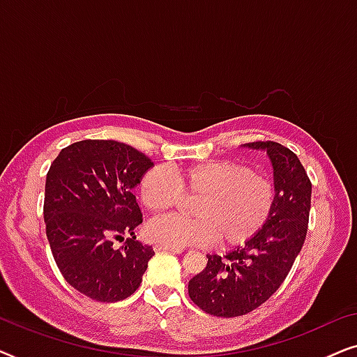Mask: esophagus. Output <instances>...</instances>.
Masks as SVG:
<instances>
[{"instance_id": "obj_1", "label": "esophagus", "mask_w": 357, "mask_h": 357, "mask_svg": "<svg viewBox=\"0 0 357 357\" xmlns=\"http://www.w3.org/2000/svg\"><path fill=\"white\" fill-rule=\"evenodd\" d=\"M155 252H174V253H183V248H178V247H167V245H155L154 247Z\"/></svg>"}]
</instances>
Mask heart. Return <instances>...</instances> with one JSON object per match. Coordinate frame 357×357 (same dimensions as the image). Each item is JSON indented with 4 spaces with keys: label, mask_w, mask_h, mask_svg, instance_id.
Segmentation results:
<instances>
[{
    "label": "heart",
    "mask_w": 357,
    "mask_h": 357,
    "mask_svg": "<svg viewBox=\"0 0 357 357\" xmlns=\"http://www.w3.org/2000/svg\"><path fill=\"white\" fill-rule=\"evenodd\" d=\"M198 195L193 219L160 216L148 222L146 237L158 245H208L218 237L226 247L241 245L261 231L276 204V187L265 175L236 160L185 165L172 175L164 167L146 170L138 197L149 213H164L180 195Z\"/></svg>",
    "instance_id": "1"
}]
</instances>
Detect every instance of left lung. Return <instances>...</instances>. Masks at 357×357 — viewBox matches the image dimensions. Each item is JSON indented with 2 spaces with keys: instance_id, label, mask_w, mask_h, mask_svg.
I'll return each mask as SVG.
<instances>
[{
  "instance_id": "left-lung-1",
  "label": "left lung",
  "mask_w": 357,
  "mask_h": 357,
  "mask_svg": "<svg viewBox=\"0 0 357 357\" xmlns=\"http://www.w3.org/2000/svg\"><path fill=\"white\" fill-rule=\"evenodd\" d=\"M243 148L266 151L273 165L276 204L261 231L243 247L206 255L202 273L188 282V296L214 317H238L255 310L278 291L291 271L307 236L312 183L291 149L275 141H255Z\"/></svg>"
}]
</instances>
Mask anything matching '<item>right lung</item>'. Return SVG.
Listing matches in <instances>:
<instances>
[{
	"label": "right lung",
	"instance_id": "1",
	"mask_svg": "<svg viewBox=\"0 0 357 357\" xmlns=\"http://www.w3.org/2000/svg\"><path fill=\"white\" fill-rule=\"evenodd\" d=\"M153 160L114 139H84L61 149L45 182L43 219L58 270L70 286L99 302L138 289L153 247L136 241L143 222L133 188ZM126 243L116 249L115 240Z\"/></svg>",
	"mask_w": 357,
	"mask_h": 357
}]
</instances>
